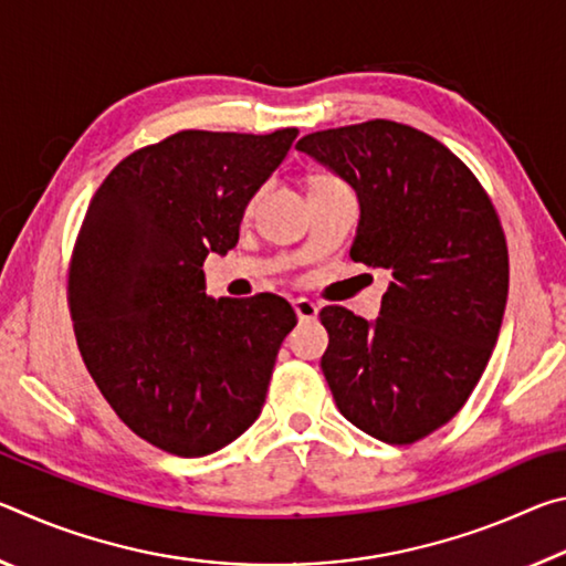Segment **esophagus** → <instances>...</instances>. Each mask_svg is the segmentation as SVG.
I'll list each match as a JSON object with an SVG mask.
<instances>
[{
  "label": "esophagus",
  "instance_id": "1",
  "mask_svg": "<svg viewBox=\"0 0 566 566\" xmlns=\"http://www.w3.org/2000/svg\"><path fill=\"white\" fill-rule=\"evenodd\" d=\"M294 312H296V317H300V322H312V319H317L319 306L312 300H304V296H300V300H294Z\"/></svg>",
  "mask_w": 566,
  "mask_h": 566
}]
</instances>
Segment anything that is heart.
Returning a JSON list of instances; mask_svg holds the SVG:
<instances>
[{
  "label": "heart",
  "instance_id": "b5f03b06",
  "mask_svg": "<svg viewBox=\"0 0 566 566\" xmlns=\"http://www.w3.org/2000/svg\"><path fill=\"white\" fill-rule=\"evenodd\" d=\"M319 179H329V177H319Z\"/></svg>",
  "mask_w": 566,
  "mask_h": 566
}]
</instances>
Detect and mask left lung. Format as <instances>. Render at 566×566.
Instances as JSON below:
<instances>
[{
  "label": "left lung",
  "mask_w": 566,
  "mask_h": 566,
  "mask_svg": "<svg viewBox=\"0 0 566 566\" xmlns=\"http://www.w3.org/2000/svg\"><path fill=\"white\" fill-rule=\"evenodd\" d=\"M357 191L349 256L391 274L375 322L324 306L322 371L344 417L415 444L472 395L500 337L510 254L490 195L442 142L371 119L296 142Z\"/></svg>",
  "instance_id": "left-lung-1"
}]
</instances>
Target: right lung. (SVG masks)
Here are the masks:
<instances>
[{
    "label": "right lung",
    "mask_w": 566,
    "mask_h": 566,
    "mask_svg": "<svg viewBox=\"0 0 566 566\" xmlns=\"http://www.w3.org/2000/svg\"><path fill=\"white\" fill-rule=\"evenodd\" d=\"M296 134L177 132L122 159L84 214L66 284L76 344L117 417L169 454H212L262 411L296 314L270 292L212 300L202 264L237 244Z\"/></svg>",
    "instance_id": "1"
}]
</instances>
